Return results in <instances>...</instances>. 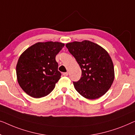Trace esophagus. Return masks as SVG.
<instances>
[{
	"label": "esophagus",
	"mask_w": 135,
	"mask_h": 135,
	"mask_svg": "<svg viewBox=\"0 0 135 135\" xmlns=\"http://www.w3.org/2000/svg\"><path fill=\"white\" fill-rule=\"evenodd\" d=\"M68 75V72H65V73H63V75L65 76H67Z\"/></svg>",
	"instance_id": "34e87169"
}]
</instances>
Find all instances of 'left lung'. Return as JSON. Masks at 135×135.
<instances>
[{
	"mask_svg": "<svg viewBox=\"0 0 135 135\" xmlns=\"http://www.w3.org/2000/svg\"><path fill=\"white\" fill-rule=\"evenodd\" d=\"M66 47L82 71L80 79L73 82L77 92L90 100L105 94L114 79L113 63L107 51L88 40L73 41Z\"/></svg>",
	"mask_w": 135,
	"mask_h": 135,
	"instance_id": "1",
	"label": "left lung"
}]
</instances>
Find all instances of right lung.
Segmentation results:
<instances>
[{"label":"right lung","instance_id":"right-lung-1","mask_svg":"<svg viewBox=\"0 0 135 135\" xmlns=\"http://www.w3.org/2000/svg\"><path fill=\"white\" fill-rule=\"evenodd\" d=\"M64 45L60 42H38L21 55L16 65L17 79L26 94L41 98L53 90L61 76L56 56Z\"/></svg>","mask_w":135,"mask_h":135}]
</instances>
